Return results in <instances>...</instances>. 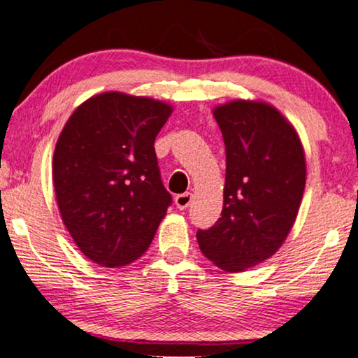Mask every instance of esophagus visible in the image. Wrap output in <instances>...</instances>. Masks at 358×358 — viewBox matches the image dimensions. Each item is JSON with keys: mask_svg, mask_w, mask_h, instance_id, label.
Returning a JSON list of instances; mask_svg holds the SVG:
<instances>
[{"mask_svg": "<svg viewBox=\"0 0 358 358\" xmlns=\"http://www.w3.org/2000/svg\"><path fill=\"white\" fill-rule=\"evenodd\" d=\"M192 198H193V194L188 193V192L176 194V196H175L176 208H178V210H187V208L189 206V203H192Z\"/></svg>", "mask_w": 358, "mask_h": 358, "instance_id": "obj_1", "label": "esophagus"}]
</instances>
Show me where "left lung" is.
Segmentation results:
<instances>
[{
    "label": "left lung",
    "mask_w": 358,
    "mask_h": 358,
    "mask_svg": "<svg viewBox=\"0 0 358 358\" xmlns=\"http://www.w3.org/2000/svg\"><path fill=\"white\" fill-rule=\"evenodd\" d=\"M213 114L226 148L223 211L196 239L218 268L239 273L287 238L304 194L306 158L294 127L269 103L233 101Z\"/></svg>",
    "instance_id": "1"
}]
</instances>
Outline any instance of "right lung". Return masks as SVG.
I'll use <instances>...</instances> for the list:
<instances>
[{
	"label": "right lung",
	"mask_w": 358,
	"mask_h": 358,
	"mask_svg": "<svg viewBox=\"0 0 358 358\" xmlns=\"http://www.w3.org/2000/svg\"><path fill=\"white\" fill-rule=\"evenodd\" d=\"M169 103L122 92L90 97L66 122L52 160L57 206L90 261L119 268L147 251L171 205L155 138Z\"/></svg>",
	"instance_id": "right-lung-1"
}]
</instances>
